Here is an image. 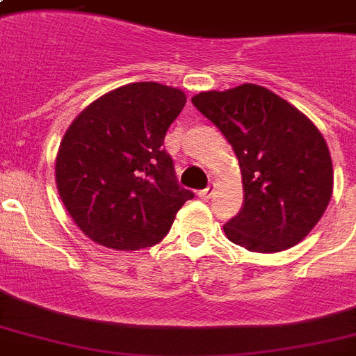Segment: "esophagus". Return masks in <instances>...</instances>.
Masks as SVG:
<instances>
[{
	"label": "esophagus",
	"instance_id": "esophagus-1",
	"mask_svg": "<svg viewBox=\"0 0 356 356\" xmlns=\"http://www.w3.org/2000/svg\"><path fill=\"white\" fill-rule=\"evenodd\" d=\"M212 194H214V184H209L205 190H200V192H197V195H200L201 200H211Z\"/></svg>",
	"mask_w": 356,
	"mask_h": 356
}]
</instances>
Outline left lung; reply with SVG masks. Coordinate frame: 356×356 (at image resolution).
Listing matches in <instances>:
<instances>
[{"instance_id":"obj_1","label":"left lung","mask_w":356,"mask_h":356,"mask_svg":"<svg viewBox=\"0 0 356 356\" xmlns=\"http://www.w3.org/2000/svg\"><path fill=\"white\" fill-rule=\"evenodd\" d=\"M192 103L216 125L240 164L243 207L223 227L257 253L293 248L323 216L332 195V161L320 129L264 86L200 92Z\"/></svg>"}]
</instances>
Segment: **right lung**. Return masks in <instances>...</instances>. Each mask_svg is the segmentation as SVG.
Masks as SVG:
<instances>
[{"instance_id": "obj_1", "label": "right lung", "mask_w": 356, "mask_h": 356, "mask_svg": "<svg viewBox=\"0 0 356 356\" xmlns=\"http://www.w3.org/2000/svg\"><path fill=\"white\" fill-rule=\"evenodd\" d=\"M186 94L161 83H131L103 94L66 129L55 181L83 234L116 251L151 248L188 200L162 149Z\"/></svg>"}]
</instances>
